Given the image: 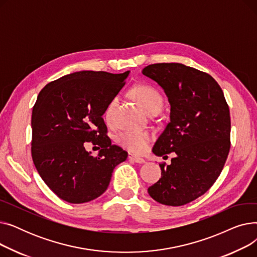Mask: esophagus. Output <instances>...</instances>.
Segmentation results:
<instances>
[{
    "label": "esophagus",
    "mask_w": 257,
    "mask_h": 257,
    "mask_svg": "<svg viewBox=\"0 0 257 257\" xmlns=\"http://www.w3.org/2000/svg\"><path fill=\"white\" fill-rule=\"evenodd\" d=\"M129 159H130V160H133L134 163H137V164H145V163H146V160H145L144 158H141V157H138V156H134V155H130V156H129Z\"/></svg>",
    "instance_id": "obj_1"
}]
</instances>
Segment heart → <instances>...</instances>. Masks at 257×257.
<instances>
[{"instance_id": "obj_1", "label": "heart", "mask_w": 257, "mask_h": 257, "mask_svg": "<svg viewBox=\"0 0 257 257\" xmlns=\"http://www.w3.org/2000/svg\"><path fill=\"white\" fill-rule=\"evenodd\" d=\"M132 96L137 99V101L141 104L144 109L149 113H159L163 109L164 99L157 89L150 85H138L133 87L131 90ZM117 99L113 98L108 103L104 116L106 120H111L113 109L116 105ZM118 143L126 148L132 153L141 154L143 153L148 147L150 142V136L147 132L139 131V130H128L121 132L117 137Z\"/></svg>"}]
</instances>
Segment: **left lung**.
I'll list each match as a JSON object with an SVG mask.
<instances>
[{
	"mask_svg": "<svg viewBox=\"0 0 257 257\" xmlns=\"http://www.w3.org/2000/svg\"><path fill=\"white\" fill-rule=\"evenodd\" d=\"M164 89L170 123L153 153L171 165H160L161 178L148 188L157 202L181 206L205 194L218 179L230 149V113L222 88L210 75L182 63H155L143 70Z\"/></svg>",
	"mask_w": 257,
	"mask_h": 257,
	"instance_id": "8db88e82",
	"label": "left lung"
}]
</instances>
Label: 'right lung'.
<instances>
[{"label": "right lung", "instance_id": "obj_1", "mask_svg": "<svg viewBox=\"0 0 257 257\" xmlns=\"http://www.w3.org/2000/svg\"><path fill=\"white\" fill-rule=\"evenodd\" d=\"M129 73L75 72L50 82L38 94L31 117L32 159L45 183L69 203L100 197L114 168L127 159L106 136L103 114ZM87 141L101 147L97 158L85 150Z\"/></svg>", "mask_w": 257, "mask_h": 257}]
</instances>
